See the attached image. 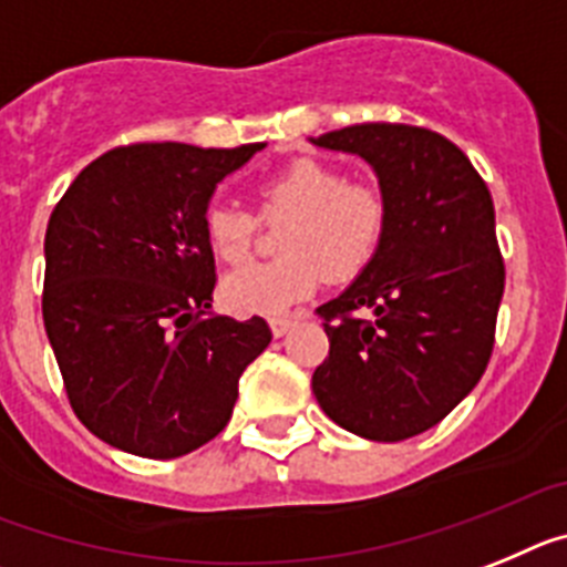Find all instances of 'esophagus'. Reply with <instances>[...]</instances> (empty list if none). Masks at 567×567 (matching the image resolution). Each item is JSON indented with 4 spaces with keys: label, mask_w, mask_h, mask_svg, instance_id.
<instances>
[{
    "label": "esophagus",
    "mask_w": 567,
    "mask_h": 567,
    "mask_svg": "<svg viewBox=\"0 0 567 567\" xmlns=\"http://www.w3.org/2000/svg\"><path fill=\"white\" fill-rule=\"evenodd\" d=\"M293 324H297V319L293 317H274L270 319V331H274V337L279 339V337H285V333H288Z\"/></svg>",
    "instance_id": "1"
}]
</instances>
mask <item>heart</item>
<instances>
[{
  "label": "heart",
  "mask_w": 567,
  "mask_h": 567,
  "mask_svg": "<svg viewBox=\"0 0 567 567\" xmlns=\"http://www.w3.org/2000/svg\"><path fill=\"white\" fill-rule=\"evenodd\" d=\"M265 214H297L285 234V259L256 262L223 279V302L243 317H282L322 285L324 274L351 279L371 262L385 208L377 190L351 185L337 167L293 159L259 185ZM205 239L216 259L243 265L256 219L236 205L205 210Z\"/></svg>",
  "instance_id": "heart-1"
}]
</instances>
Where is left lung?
<instances>
[{
  "label": "left lung",
  "instance_id": "8db88e82",
  "mask_svg": "<svg viewBox=\"0 0 567 567\" xmlns=\"http://www.w3.org/2000/svg\"><path fill=\"white\" fill-rule=\"evenodd\" d=\"M311 145L365 159L385 208L371 262L319 308L331 351L313 396L362 440H411L474 391L494 351L505 268L488 185L425 127L365 122Z\"/></svg>",
  "mask_w": 567,
  "mask_h": 567
}]
</instances>
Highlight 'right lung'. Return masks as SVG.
I'll use <instances>...</instances> for the list:
<instances>
[{"label":"right lung","instance_id":"obj_1","mask_svg":"<svg viewBox=\"0 0 567 567\" xmlns=\"http://www.w3.org/2000/svg\"><path fill=\"white\" fill-rule=\"evenodd\" d=\"M265 142L113 147L71 182L45 234L42 317L82 425L125 454L185 456L228 425L262 317L214 311L205 210Z\"/></svg>","mask_w":567,"mask_h":567}]
</instances>
